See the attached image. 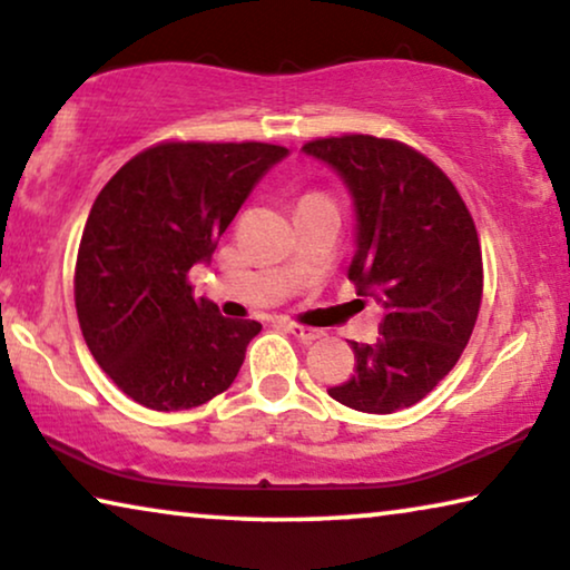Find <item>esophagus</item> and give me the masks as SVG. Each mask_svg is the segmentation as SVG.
Listing matches in <instances>:
<instances>
[{"label":"esophagus","mask_w":570,"mask_h":570,"mask_svg":"<svg viewBox=\"0 0 570 570\" xmlns=\"http://www.w3.org/2000/svg\"><path fill=\"white\" fill-rule=\"evenodd\" d=\"M286 331L292 333L294 338H299L302 343H312V341H317L320 335H323L317 331V327H307V325H299V323H288Z\"/></svg>","instance_id":"1"}]
</instances>
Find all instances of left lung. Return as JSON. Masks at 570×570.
<instances>
[{
    "label": "left lung",
    "mask_w": 570,
    "mask_h": 570,
    "mask_svg": "<svg viewBox=\"0 0 570 570\" xmlns=\"http://www.w3.org/2000/svg\"><path fill=\"white\" fill-rule=\"evenodd\" d=\"M346 183L356 206L348 278L376 296V343H351L354 374L327 390L362 413H395L429 395L460 362L483 299L475 222L454 183L419 149L368 134L302 147Z\"/></svg>",
    "instance_id": "1"
}]
</instances>
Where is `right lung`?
<instances>
[{
  "mask_svg": "<svg viewBox=\"0 0 570 570\" xmlns=\"http://www.w3.org/2000/svg\"><path fill=\"white\" fill-rule=\"evenodd\" d=\"M286 147L163 141L128 159L95 198L75 268L85 343L116 387L151 411H188L235 382L255 320L196 299L188 271L208 263Z\"/></svg>",
  "mask_w": 570,
  "mask_h": 570,
  "instance_id": "right-lung-1",
  "label": "right lung"
}]
</instances>
